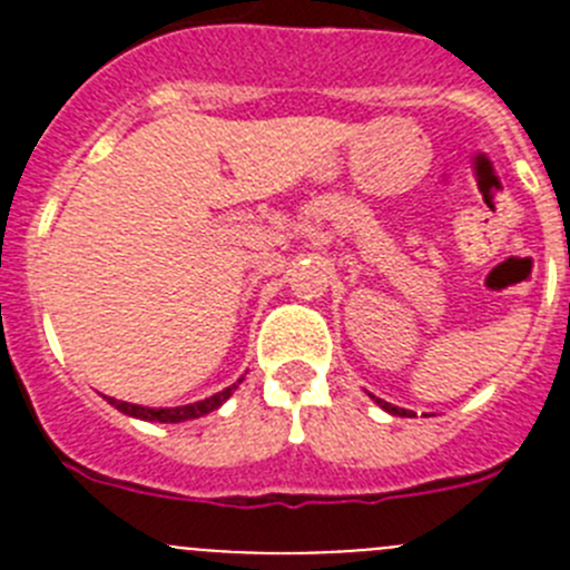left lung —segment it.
Here are the masks:
<instances>
[{
    "label": "left lung",
    "instance_id": "obj_1",
    "mask_svg": "<svg viewBox=\"0 0 570 570\" xmlns=\"http://www.w3.org/2000/svg\"><path fill=\"white\" fill-rule=\"evenodd\" d=\"M367 396H371V400H374L376 405H380V407H385L387 414H394V416H416L414 411H407V407H400V405H394V402L382 400V396H376V394H367Z\"/></svg>",
    "mask_w": 570,
    "mask_h": 570
}]
</instances>
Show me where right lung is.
Masks as SVG:
<instances>
[{
	"mask_svg": "<svg viewBox=\"0 0 570 570\" xmlns=\"http://www.w3.org/2000/svg\"><path fill=\"white\" fill-rule=\"evenodd\" d=\"M234 387H225L219 394H214L210 400L203 402H194V405H179V407H142V405H134V402H119V400H110V405L116 411H122V414L136 416V420H145V422H185V420H199V416L210 414L216 407L223 405L230 394H234Z\"/></svg>",
	"mask_w": 570,
	"mask_h": 570,
	"instance_id": "add662e5",
	"label": "right lung"
}]
</instances>
